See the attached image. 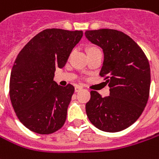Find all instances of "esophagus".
<instances>
[{
  "instance_id": "1",
  "label": "esophagus",
  "mask_w": 159,
  "mask_h": 159,
  "mask_svg": "<svg viewBox=\"0 0 159 159\" xmlns=\"http://www.w3.org/2000/svg\"><path fill=\"white\" fill-rule=\"evenodd\" d=\"M82 89H83V88H82L81 86H76L75 88V92H79Z\"/></svg>"
}]
</instances>
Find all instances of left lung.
<instances>
[{"instance_id":"obj_1","label":"left lung","mask_w":159,"mask_h":159,"mask_svg":"<svg viewBox=\"0 0 159 159\" xmlns=\"http://www.w3.org/2000/svg\"><path fill=\"white\" fill-rule=\"evenodd\" d=\"M85 37L102 49L101 76H106L110 96L90 91L86 103L89 120L98 129L117 132L133 125L146 106L151 70L147 57L129 35L115 30L85 31Z\"/></svg>"}]
</instances>
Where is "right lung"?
Returning <instances> with one entry per match:
<instances>
[{
  "label": "right lung",
  "mask_w": 159,
  "mask_h": 159,
  "mask_svg": "<svg viewBox=\"0 0 159 159\" xmlns=\"http://www.w3.org/2000/svg\"><path fill=\"white\" fill-rule=\"evenodd\" d=\"M83 31L50 29L40 32L18 54L12 68L9 96L20 123L38 134H50L64 125L74 86L54 81Z\"/></svg>",
  "instance_id": "add662e5"
}]
</instances>
